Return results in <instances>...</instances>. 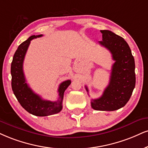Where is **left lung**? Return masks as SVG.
<instances>
[{"instance_id": "obj_1", "label": "left lung", "mask_w": 148, "mask_h": 148, "mask_svg": "<svg viewBox=\"0 0 148 148\" xmlns=\"http://www.w3.org/2000/svg\"><path fill=\"white\" fill-rule=\"evenodd\" d=\"M99 43L110 51L114 63L109 84L99 98L91 99V107L96 110L113 111L123 107L129 101L135 87V63L130 48L121 36L109 30H101ZM86 90L88 92L87 86Z\"/></svg>"}]
</instances>
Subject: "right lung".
I'll return each mask as SVG.
<instances>
[{
	"mask_svg": "<svg viewBox=\"0 0 148 148\" xmlns=\"http://www.w3.org/2000/svg\"><path fill=\"white\" fill-rule=\"evenodd\" d=\"M42 35L32 36L19 45L14 53L11 65L12 88L16 99L24 109L30 114L38 116H45L57 114L62 109V100L66 89L71 84V80H66L60 84L58 101H51L42 99L27 84L23 72V62L31 41Z\"/></svg>",
	"mask_w": 148,
	"mask_h": 148,
	"instance_id": "right-lung-1",
	"label": "right lung"
}]
</instances>
